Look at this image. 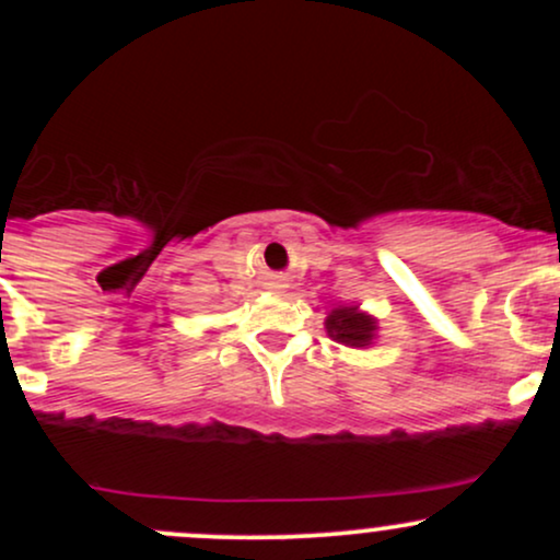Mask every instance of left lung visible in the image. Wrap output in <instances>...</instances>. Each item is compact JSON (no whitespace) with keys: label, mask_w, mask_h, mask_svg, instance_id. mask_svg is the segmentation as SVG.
<instances>
[{"label":"left lung","mask_w":560,"mask_h":560,"mask_svg":"<svg viewBox=\"0 0 560 560\" xmlns=\"http://www.w3.org/2000/svg\"><path fill=\"white\" fill-rule=\"evenodd\" d=\"M326 334L347 347H369L376 337V318L358 311V305H339L326 318Z\"/></svg>","instance_id":"8db88e82"}]
</instances>
